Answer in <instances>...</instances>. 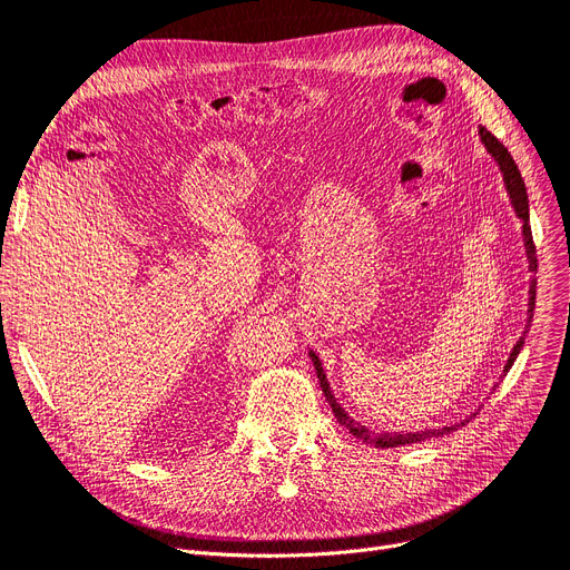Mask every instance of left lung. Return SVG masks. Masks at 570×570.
Segmentation results:
<instances>
[{"label": "left lung", "instance_id": "8db88e82", "mask_svg": "<svg viewBox=\"0 0 570 570\" xmlns=\"http://www.w3.org/2000/svg\"><path fill=\"white\" fill-rule=\"evenodd\" d=\"M479 138L483 142V147H487V153L495 159L500 174H502V180H504V189H508V197H510V204L514 208L517 218L521 220V237H523V248H525V258H529V272L535 274L538 269V258H535V246H533V235H531V223H529V195H525V185H523V178L519 174V168L512 159V155L508 153V147H504L491 131L483 129V126H479ZM533 309H535V277H531V286H529V320H525V328H523V335L517 341V345L512 347L510 356H508V364H504L502 368V375H508V371L512 368V364L517 362V354L521 352L523 347V341H525V333H529V326L533 322ZM309 360L314 364V371H317V377H320V385H322V392L326 396L328 406L333 409V415L338 417V423L345 425L350 430V434H354L356 439H362L364 444H373L377 449H396V446H406V444H417V441H425V439H432V436H441V434H449L453 432L455 428L470 423L468 415L465 420H460V423H453V425H446V428H430V430H417V432H375V430H368L366 425L356 423L354 417H350V413L338 404V399L333 396L331 392V385H328V377L324 373V366H322V360L317 356V352L309 350ZM498 385H493L495 390Z\"/></svg>", "mask_w": 570, "mask_h": 570}]
</instances>
